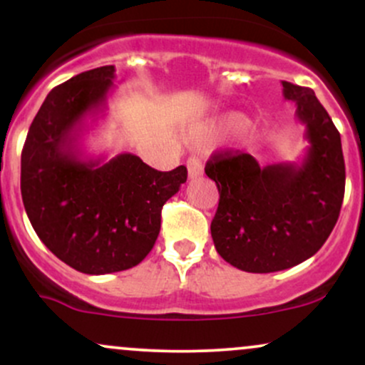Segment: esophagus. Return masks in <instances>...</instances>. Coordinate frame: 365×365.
Wrapping results in <instances>:
<instances>
[{"label": "esophagus", "instance_id": "34e87169", "mask_svg": "<svg viewBox=\"0 0 365 365\" xmlns=\"http://www.w3.org/2000/svg\"><path fill=\"white\" fill-rule=\"evenodd\" d=\"M187 168H188V178L190 180L200 177V175L204 173L202 163H200L199 158H188Z\"/></svg>", "mask_w": 365, "mask_h": 365}]
</instances>
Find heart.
<instances>
[{
	"label": "heart",
	"instance_id": "obj_1",
	"mask_svg": "<svg viewBox=\"0 0 365 365\" xmlns=\"http://www.w3.org/2000/svg\"><path fill=\"white\" fill-rule=\"evenodd\" d=\"M240 121H242V116L240 115H230V116H226V118L223 120V123L226 125V127H233V125H238V123H240ZM211 132H212V128L207 127V128H204L200 133H202V135L206 137Z\"/></svg>",
	"mask_w": 365,
	"mask_h": 365
}]
</instances>
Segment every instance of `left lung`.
<instances>
[{
	"instance_id": "obj_1",
	"label": "left lung",
	"mask_w": 365,
	"mask_h": 365,
	"mask_svg": "<svg viewBox=\"0 0 365 365\" xmlns=\"http://www.w3.org/2000/svg\"><path fill=\"white\" fill-rule=\"evenodd\" d=\"M282 86L305 125L302 161L259 166L250 154L217 153L206 165L220 192L212 242L247 273H274L312 257L333 232L345 194L340 132L312 89Z\"/></svg>"
}]
</instances>
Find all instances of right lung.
<instances>
[{
	"label": "right lung",
	"instance_id": "right-lung-1",
	"mask_svg": "<svg viewBox=\"0 0 365 365\" xmlns=\"http://www.w3.org/2000/svg\"><path fill=\"white\" fill-rule=\"evenodd\" d=\"M115 66L75 75L46 96L22 150L20 188L32 228L51 252L86 274L137 266L161 228V209L187 168L158 171L135 154L106 161L81 148L86 120L106 110Z\"/></svg>",
	"mask_w": 365,
	"mask_h": 365
}]
</instances>
